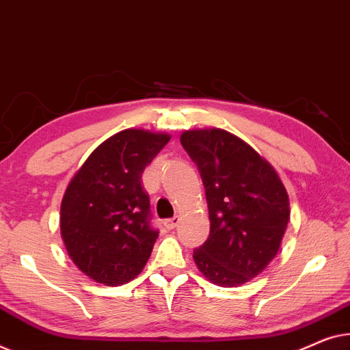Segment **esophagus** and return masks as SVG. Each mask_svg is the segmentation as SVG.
I'll use <instances>...</instances> for the list:
<instances>
[{
  "label": "esophagus",
  "mask_w": 350,
  "mask_h": 350,
  "mask_svg": "<svg viewBox=\"0 0 350 350\" xmlns=\"http://www.w3.org/2000/svg\"><path fill=\"white\" fill-rule=\"evenodd\" d=\"M179 222H180V219L177 217V215H174L173 219H166V220H165V226H166V228H168V230H173V228H176L177 225H179Z\"/></svg>",
  "instance_id": "obj_1"
}]
</instances>
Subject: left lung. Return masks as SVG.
I'll return each mask as SVG.
<instances>
[{
    "label": "left lung",
    "instance_id": "left-lung-1",
    "mask_svg": "<svg viewBox=\"0 0 350 350\" xmlns=\"http://www.w3.org/2000/svg\"><path fill=\"white\" fill-rule=\"evenodd\" d=\"M180 144L200 171L211 231L193 250L196 267L213 284L236 287L275 257L290 219L287 190L247 142L220 128L189 130Z\"/></svg>",
    "mask_w": 350,
    "mask_h": 350
}]
</instances>
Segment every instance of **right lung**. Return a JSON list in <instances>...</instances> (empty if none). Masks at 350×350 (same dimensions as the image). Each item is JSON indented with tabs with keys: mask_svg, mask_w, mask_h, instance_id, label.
<instances>
[{
	"mask_svg": "<svg viewBox=\"0 0 350 350\" xmlns=\"http://www.w3.org/2000/svg\"><path fill=\"white\" fill-rule=\"evenodd\" d=\"M171 139L124 130L101 142L66 187L60 208L65 247L83 274L105 285L130 282L146 267L159 231L142 189L146 166Z\"/></svg>",
	"mask_w": 350,
	"mask_h": 350,
	"instance_id": "obj_1",
	"label": "right lung"
}]
</instances>
